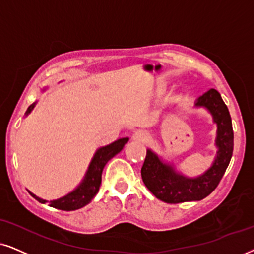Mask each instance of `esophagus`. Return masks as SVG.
<instances>
[{"label":"esophagus","instance_id":"34e87169","mask_svg":"<svg viewBox=\"0 0 254 254\" xmlns=\"http://www.w3.org/2000/svg\"><path fill=\"white\" fill-rule=\"evenodd\" d=\"M149 139H150L149 134L144 132V131H137V132H134L132 134V140H134V142L145 144L149 142Z\"/></svg>","mask_w":254,"mask_h":254}]
</instances>
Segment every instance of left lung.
<instances>
[{"mask_svg": "<svg viewBox=\"0 0 254 254\" xmlns=\"http://www.w3.org/2000/svg\"><path fill=\"white\" fill-rule=\"evenodd\" d=\"M197 107H205L213 115L218 125L217 146L219 147L216 162L200 177L189 179L173 171L172 166L159 160L152 151H146L142 166V179L151 193L169 204L201 200L212 193L219 184L233 152V129L229 109L219 92L210 89L200 96Z\"/></svg>", "mask_w": 254, "mask_h": 254, "instance_id": "obj_1", "label": "left lung"}]
</instances>
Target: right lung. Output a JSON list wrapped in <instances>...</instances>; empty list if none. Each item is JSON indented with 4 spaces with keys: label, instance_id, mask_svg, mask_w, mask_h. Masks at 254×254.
<instances>
[{
    "label": "right lung",
    "instance_id": "right-lung-1",
    "mask_svg": "<svg viewBox=\"0 0 254 254\" xmlns=\"http://www.w3.org/2000/svg\"><path fill=\"white\" fill-rule=\"evenodd\" d=\"M34 105L35 104H31L29 107L27 114L33 110ZM127 140H129V138H122V139L116 140V142L110 144V145L101 147L96 152L94 158H92L91 164L89 166V170L86 172V176L82 184L71 193L65 195V197L57 199V200L49 201V206L62 211H75L89 204L99 190V185H101L102 182V172H103L105 164L112 157L116 156L118 152H121V150L123 149ZM30 194L35 199H37L40 203H46V200H43V199L36 197L33 193Z\"/></svg>",
    "mask_w": 254,
    "mask_h": 254
}]
</instances>
